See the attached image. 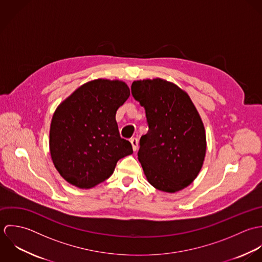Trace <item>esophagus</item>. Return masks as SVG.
Listing matches in <instances>:
<instances>
[{
  "label": "esophagus",
  "mask_w": 262,
  "mask_h": 262,
  "mask_svg": "<svg viewBox=\"0 0 262 262\" xmlns=\"http://www.w3.org/2000/svg\"><path fill=\"white\" fill-rule=\"evenodd\" d=\"M129 141H130L132 146H133V150H134V151H137V150H138V147H139V141H138V139H137V138H132Z\"/></svg>",
  "instance_id": "obj_1"
}]
</instances>
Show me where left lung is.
I'll return each mask as SVG.
<instances>
[{
	"label": "left lung",
	"instance_id": "8db88e82",
	"mask_svg": "<svg viewBox=\"0 0 262 262\" xmlns=\"http://www.w3.org/2000/svg\"><path fill=\"white\" fill-rule=\"evenodd\" d=\"M132 94L144 106L149 125L138 153L149 183L171 193L187 187L199 175L207 150L205 126L190 97L159 78L135 81Z\"/></svg>",
	"mask_w": 262,
	"mask_h": 262
}]
</instances>
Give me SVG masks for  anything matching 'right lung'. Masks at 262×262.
I'll list each match as a JSON object with an SVG mask.
<instances>
[{"mask_svg": "<svg viewBox=\"0 0 262 262\" xmlns=\"http://www.w3.org/2000/svg\"><path fill=\"white\" fill-rule=\"evenodd\" d=\"M127 85L97 79L75 90L55 109L50 151L60 176L79 188H91L111 176L119 159L133 154L121 139L115 114L129 97Z\"/></svg>", "mask_w": 262, "mask_h": 262, "instance_id": "1", "label": "right lung"}]
</instances>
